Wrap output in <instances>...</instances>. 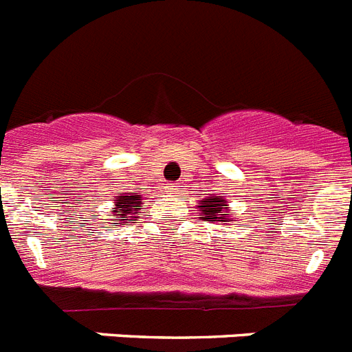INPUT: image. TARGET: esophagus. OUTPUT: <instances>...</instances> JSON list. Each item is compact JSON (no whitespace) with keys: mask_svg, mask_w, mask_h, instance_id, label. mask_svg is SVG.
I'll return each instance as SVG.
<instances>
[{"mask_svg":"<svg viewBox=\"0 0 352 352\" xmlns=\"http://www.w3.org/2000/svg\"><path fill=\"white\" fill-rule=\"evenodd\" d=\"M179 188H181V186H179V184H168V186H164V190H166V193H175V191H179Z\"/></svg>","mask_w":352,"mask_h":352,"instance_id":"1","label":"esophagus"}]
</instances>
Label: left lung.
<instances>
[{
    "label": "left lung",
    "instance_id": "1",
    "mask_svg": "<svg viewBox=\"0 0 352 352\" xmlns=\"http://www.w3.org/2000/svg\"><path fill=\"white\" fill-rule=\"evenodd\" d=\"M227 202L220 197H208L204 199L200 206H197L200 211V218L206 221H223V212H227ZM226 221H231L226 218Z\"/></svg>",
    "mask_w": 352,
    "mask_h": 352
}]
</instances>
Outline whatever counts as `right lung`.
<instances>
[{
	"label": "right lung",
	"mask_w": 352,
	"mask_h": 352,
	"mask_svg": "<svg viewBox=\"0 0 352 352\" xmlns=\"http://www.w3.org/2000/svg\"><path fill=\"white\" fill-rule=\"evenodd\" d=\"M141 195H131V193H121L116 200V206L112 208V220H118L121 226H125L129 218H135L134 214L141 208Z\"/></svg>",
	"instance_id": "obj_1"
}]
</instances>
